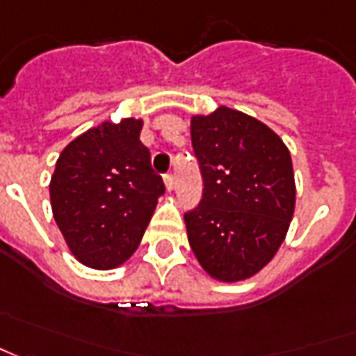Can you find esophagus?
Wrapping results in <instances>:
<instances>
[{"label":"esophagus","instance_id":"34e87169","mask_svg":"<svg viewBox=\"0 0 356 356\" xmlns=\"http://www.w3.org/2000/svg\"><path fill=\"white\" fill-rule=\"evenodd\" d=\"M164 186H166V192H172V190H174V176H172V174H166V176H164Z\"/></svg>","mask_w":356,"mask_h":356}]
</instances>
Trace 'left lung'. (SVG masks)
Masks as SVG:
<instances>
[{
  "instance_id": "left-lung-1",
  "label": "left lung",
  "mask_w": 356,
  "mask_h": 356,
  "mask_svg": "<svg viewBox=\"0 0 356 356\" xmlns=\"http://www.w3.org/2000/svg\"><path fill=\"white\" fill-rule=\"evenodd\" d=\"M190 135L204 197L186 213L200 266L219 282H241L273 261L296 207L290 150L268 125L231 107L192 115Z\"/></svg>"
}]
</instances>
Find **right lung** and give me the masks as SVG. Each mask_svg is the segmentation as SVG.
Instances as JSON below:
<instances>
[{
  "mask_svg": "<svg viewBox=\"0 0 356 356\" xmlns=\"http://www.w3.org/2000/svg\"><path fill=\"white\" fill-rule=\"evenodd\" d=\"M143 119L88 129L60 152L50 176V207L68 249L88 268L111 270L139 247L164 194L140 143Z\"/></svg>",
  "mask_w": 356,
  "mask_h": 356,
  "instance_id": "obj_1",
  "label": "right lung"
}]
</instances>
